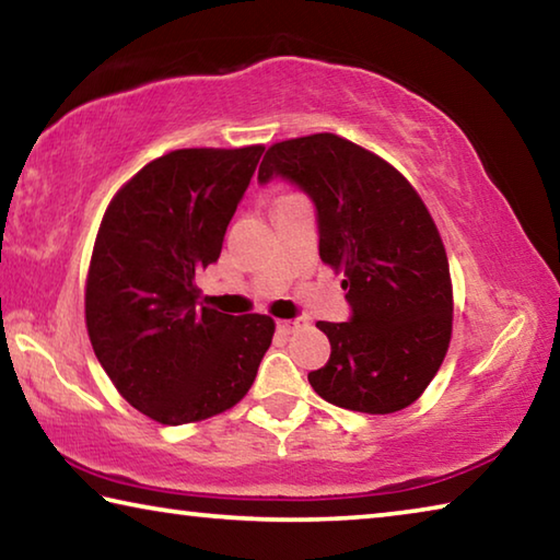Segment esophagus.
Here are the masks:
<instances>
[{"label":"esophagus","mask_w":560,"mask_h":560,"mask_svg":"<svg viewBox=\"0 0 560 560\" xmlns=\"http://www.w3.org/2000/svg\"><path fill=\"white\" fill-rule=\"evenodd\" d=\"M306 326V318H287V320H277V330L283 336L293 334V330H299Z\"/></svg>","instance_id":"esophagus-1"}]
</instances>
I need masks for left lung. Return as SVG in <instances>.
Instances as JSON below:
<instances>
[{
  "label": "left lung",
  "instance_id": "1",
  "mask_svg": "<svg viewBox=\"0 0 560 560\" xmlns=\"http://www.w3.org/2000/svg\"><path fill=\"white\" fill-rule=\"evenodd\" d=\"M296 185L316 207L318 254L343 271L350 318L318 320L330 340L308 383L326 402L387 415L412 405L440 371L452 334L447 254L412 185L334 132L271 145L259 185Z\"/></svg>",
  "mask_w": 560,
  "mask_h": 560
}]
</instances>
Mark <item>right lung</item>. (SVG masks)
Listing matches in <instances>:
<instances>
[{
  "label": "right lung",
  "mask_w": 560,
  "mask_h": 560,
  "mask_svg": "<svg viewBox=\"0 0 560 560\" xmlns=\"http://www.w3.org/2000/svg\"><path fill=\"white\" fill-rule=\"evenodd\" d=\"M261 153L175 150L140 170L103 214L86 283L91 346L118 393L155 422L230 410L271 346L269 316L207 308L195 281L220 259Z\"/></svg>",
  "instance_id": "right-lung-1"
}]
</instances>
